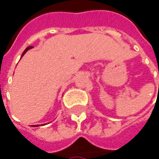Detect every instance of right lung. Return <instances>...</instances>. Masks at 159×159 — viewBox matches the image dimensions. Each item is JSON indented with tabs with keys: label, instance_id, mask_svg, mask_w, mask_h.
<instances>
[{
	"label": "right lung",
	"instance_id": "obj_1",
	"mask_svg": "<svg viewBox=\"0 0 159 159\" xmlns=\"http://www.w3.org/2000/svg\"><path fill=\"white\" fill-rule=\"evenodd\" d=\"M32 48V47H27V48H25V51L23 52V54H22V56H23V55H24V54H25V52H26V51L28 50V49H30V48Z\"/></svg>",
	"mask_w": 159,
	"mask_h": 159
}]
</instances>
